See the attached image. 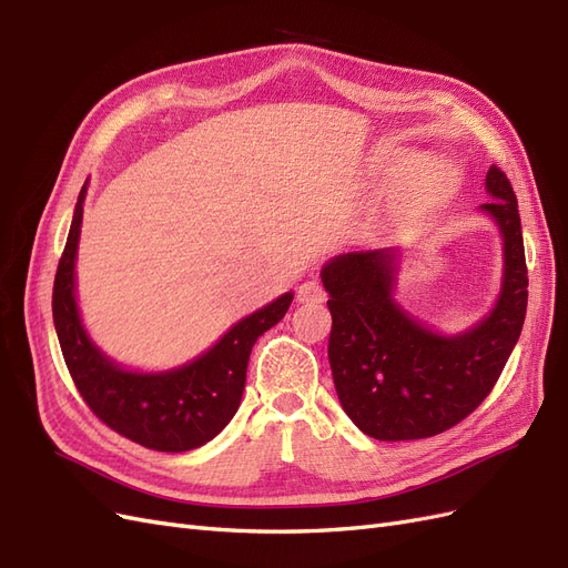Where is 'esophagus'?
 I'll return each mask as SVG.
<instances>
[{
    "label": "esophagus",
    "mask_w": 568,
    "mask_h": 568,
    "mask_svg": "<svg viewBox=\"0 0 568 568\" xmlns=\"http://www.w3.org/2000/svg\"><path fill=\"white\" fill-rule=\"evenodd\" d=\"M326 291L317 282H305L298 286V303H324Z\"/></svg>",
    "instance_id": "obj_1"
}]
</instances>
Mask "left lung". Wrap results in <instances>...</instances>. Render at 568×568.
Masks as SVG:
<instances>
[{"label":"left lung","mask_w":568,"mask_h":568,"mask_svg":"<svg viewBox=\"0 0 568 568\" xmlns=\"http://www.w3.org/2000/svg\"><path fill=\"white\" fill-rule=\"evenodd\" d=\"M493 201L478 209L500 227L505 272L497 303L471 329L443 336L395 303L400 248L348 251L322 267L329 291V365L338 400L376 440H417L448 432L486 400L517 346L528 270L514 189L497 165L486 175Z\"/></svg>","instance_id":"obj_1"}]
</instances>
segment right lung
Returning a JSON list of instances; mask_svg holds the SVG:
<instances>
[{"instance_id":"right-lung-1","label":"right lung","mask_w":568,"mask_h":568,"mask_svg":"<svg viewBox=\"0 0 568 568\" xmlns=\"http://www.w3.org/2000/svg\"><path fill=\"white\" fill-rule=\"evenodd\" d=\"M84 194L88 182L80 189L51 294V313L65 367L82 400L115 434L159 453L201 448L236 415L253 343L286 315L294 294L288 291L236 322L211 351L184 367L159 374L123 369L94 346L75 303V255Z\"/></svg>"}]
</instances>
